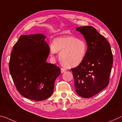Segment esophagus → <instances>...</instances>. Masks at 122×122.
I'll return each mask as SVG.
<instances>
[{"instance_id": "1", "label": "esophagus", "mask_w": 122, "mask_h": 122, "mask_svg": "<svg viewBox=\"0 0 122 122\" xmlns=\"http://www.w3.org/2000/svg\"><path fill=\"white\" fill-rule=\"evenodd\" d=\"M67 71V69H65V68H61V73H65V71Z\"/></svg>"}]
</instances>
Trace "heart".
Instances as JSON below:
<instances>
[{
    "label": "heart",
    "mask_w": 122,
    "mask_h": 122,
    "mask_svg": "<svg viewBox=\"0 0 122 122\" xmlns=\"http://www.w3.org/2000/svg\"><path fill=\"white\" fill-rule=\"evenodd\" d=\"M88 50L86 42L73 36L59 37L53 40L51 47L52 55L60 52L61 63L67 68H75L82 63Z\"/></svg>",
    "instance_id": "b5f03b06"
}]
</instances>
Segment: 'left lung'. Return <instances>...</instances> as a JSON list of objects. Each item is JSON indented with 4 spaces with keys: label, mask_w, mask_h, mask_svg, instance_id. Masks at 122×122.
<instances>
[{
    "label": "left lung",
    "mask_w": 122,
    "mask_h": 122,
    "mask_svg": "<svg viewBox=\"0 0 122 122\" xmlns=\"http://www.w3.org/2000/svg\"><path fill=\"white\" fill-rule=\"evenodd\" d=\"M76 30L83 35L88 50L82 63L71 69L76 92L84 98H89L108 86L113 63L110 45L92 26H82Z\"/></svg>",
    "instance_id": "obj_1"
}]
</instances>
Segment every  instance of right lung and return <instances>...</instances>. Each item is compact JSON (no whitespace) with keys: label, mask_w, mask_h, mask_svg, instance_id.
Wrapping results in <instances>:
<instances>
[{"label":"right lung","mask_w":122,"mask_h":122,"mask_svg":"<svg viewBox=\"0 0 122 122\" xmlns=\"http://www.w3.org/2000/svg\"><path fill=\"white\" fill-rule=\"evenodd\" d=\"M42 34L22 35L14 45L9 69L16 89L24 97L40 101L53 94L60 68L46 60L50 52Z\"/></svg>","instance_id":"add662e5"}]
</instances>
